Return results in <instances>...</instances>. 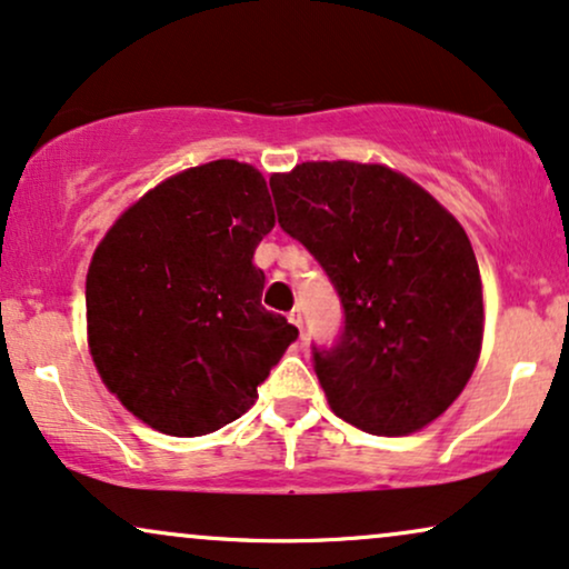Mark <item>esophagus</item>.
Wrapping results in <instances>:
<instances>
[{
	"label": "esophagus",
	"instance_id": "1",
	"mask_svg": "<svg viewBox=\"0 0 569 569\" xmlns=\"http://www.w3.org/2000/svg\"><path fill=\"white\" fill-rule=\"evenodd\" d=\"M287 319H290L292 321V325H296L298 329H300V335H303V308H292V311H290V317H287Z\"/></svg>",
	"mask_w": 569,
	"mask_h": 569
}]
</instances>
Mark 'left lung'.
I'll list each match as a JSON object with an SVG mask.
<instances>
[{"instance_id": "8db88e82", "label": "left lung", "mask_w": 569, "mask_h": 569, "mask_svg": "<svg viewBox=\"0 0 569 569\" xmlns=\"http://www.w3.org/2000/svg\"><path fill=\"white\" fill-rule=\"evenodd\" d=\"M279 227L317 258L342 306L313 342L332 411L369 435H409L456 401L480 356L482 282L465 229L385 166L303 163L271 177Z\"/></svg>"}]
</instances>
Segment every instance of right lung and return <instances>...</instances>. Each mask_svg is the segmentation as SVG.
<instances>
[{"label":"right lung","instance_id":"1","mask_svg":"<svg viewBox=\"0 0 569 569\" xmlns=\"http://www.w3.org/2000/svg\"><path fill=\"white\" fill-rule=\"evenodd\" d=\"M273 229L256 168H189L131 206L87 273L89 348L134 417L177 438L240 419L298 329L266 311L252 263Z\"/></svg>","mask_w":569,"mask_h":569}]
</instances>
